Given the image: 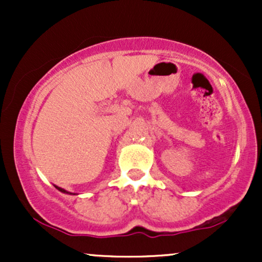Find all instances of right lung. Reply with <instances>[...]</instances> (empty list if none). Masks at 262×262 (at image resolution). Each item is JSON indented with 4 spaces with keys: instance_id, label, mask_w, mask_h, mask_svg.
Instances as JSON below:
<instances>
[{
    "instance_id": "1",
    "label": "right lung",
    "mask_w": 262,
    "mask_h": 262,
    "mask_svg": "<svg viewBox=\"0 0 262 262\" xmlns=\"http://www.w3.org/2000/svg\"><path fill=\"white\" fill-rule=\"evenodd\" d=\"M55 187H56V188H58V189H59V191L64 192V193H69V194H73V193H70V192H66V191H65V189H62V188H60V187H58V186H55Z\"/></svg>"
}]
</instances>
